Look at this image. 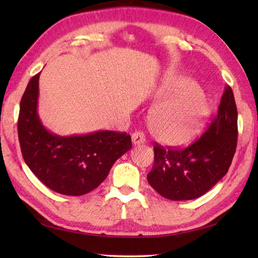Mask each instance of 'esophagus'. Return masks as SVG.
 <instances>
[{"label": "esophagus", "mask_w": 258, "mask_h": 258, "mask_svg": "<svg viewBox=\"0 0 258 258\" xmlns=\"http://www.w3.org/2000/svg\"><path fill=\"white\" fill-rule=\"evenodd\" d=\"M144 142H145V136L142 132H134L132 134V143L134 146L144 144Z\"/></svg>", "instance_id": "1"}]
</instances>
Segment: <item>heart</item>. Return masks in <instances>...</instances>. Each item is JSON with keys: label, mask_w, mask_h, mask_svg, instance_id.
Instances as JSON below:
<instances>
[{"label": "heart", "mask_w": 258, "mask_h": 258, "mask_svg": "<svg viewBox=\"0 0 258 258\" xmlns=\"http://www.w3.org/2000/svg\"><path fill=\"white\" fill-rule=\"evenodd\" d=\"M154 100L158 103L150 115V130L158 142L182 147L200 135L210 109L195 82L169 76L158 87Z\"/></svg>", "instance_id": "obj_1"}]
</instances>
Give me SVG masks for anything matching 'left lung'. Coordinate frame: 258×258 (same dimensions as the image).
<instances>
[{
	"mask_svg": "<svg viewBox=\"0 0 258 258\" xmlns=\"http://www.w3.org/2000/svg\"><path fill=\"white\" fill-rule=\"evenodd\" d=\"M237 145V108L226 86L216 117L194 144L185 150L154 146V165L147 180L158 194L172 201L204 195L225 176Z\"/></svg>",
	"mask_w": 258,
	"mask_h": 258,
	"instance_id": "1",
	"label": "left lung"
}]
</instances>
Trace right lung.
<instances>
[{
    "label": "right lung",
    "instance_id": "1",
    "mask_svg": "<svg viewBox=\"0 0 258 258\" xmlns=\"http://www.w3.org/2000/svg\"><path fill=\"white\" fill-rule=\"evenodd\" d=\"M33 76L20 104L19 141L26 165L56 193L81 196L96 188L113 164L132 149L131 136L113 131L61 136L48 131L37 113L38 79Z\"/></svg>",
    "mask_w": 258,
    "mask_h": 258
}]
</instances>
